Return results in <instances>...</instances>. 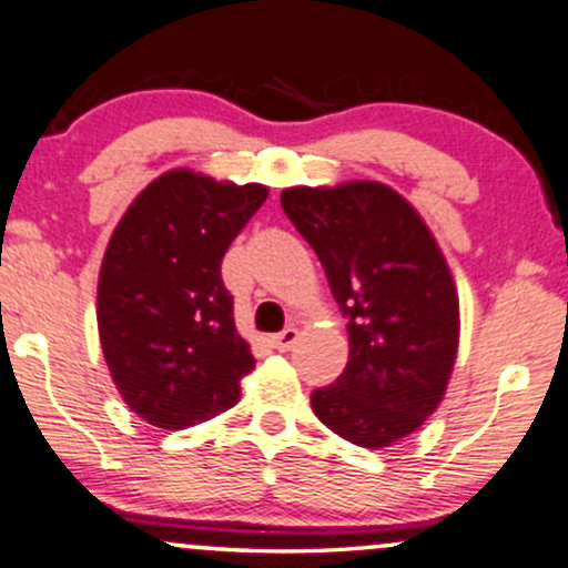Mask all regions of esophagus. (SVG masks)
<instances>
[{
	"instance_id": "1",
	"label": "esophagus",
	"mask_w": 568,
	"mask_h": 568,
	"mask_svg": "<svg viewBox=\"0 0 568 568\" xmlns=\"http://www.w3.org/2000/svg\"><path fill=\"white\" fill-rule=\"evenodd\" d=\"M296 342H298V331L291 328V325L285 331H280V334L272 336V347L280 349V352H288Z\"/></svg>"
}]
</instances>
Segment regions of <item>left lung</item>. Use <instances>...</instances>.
<instances>
[{"instance_id": "1", "label": "left lung", "mask_w": 568, "mask_h": 568, "mask_svg": "<svg viewBox=\"0 0 568 568\" xmlns=\"http://www.w3.org/2000/svg\"><path fill=\"white\" fill-rule=\"evenodd\" d=\"M280 205L347 317V368L312 393V410L355 446L406 438L443 400L459 344V298L438 243L419 213L376 181L293 186Z\"/></svg>"}]
</instances>
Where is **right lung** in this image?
Returning <instances> with one entry per match:
<instances>
[{
    "label": "right lung",
    "mask_w": 568,
    "mask_h": 568,
    "mask_svg": "<svg viewBox=\"0 0 568 568\" xmlns=\"http://www.w3.org/2000/svg\"><path fill=\"white\" fill-rule=\"evenodd\" d=\"M270 192L192 171L152 181L109 240L98 334L112 379L141 419L184 429L224 414L253 371L221 280L226 247Z\"/></svg>",
    "instance_id": "1"
}]
</instances>
